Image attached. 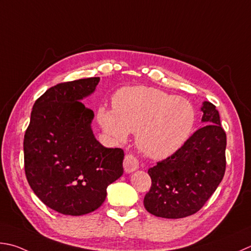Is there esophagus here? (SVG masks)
I'll use <instances>...</instances> for the list:
<instances>
[{
  "label": "esophagus",
  "mask_w": 251,
  "mask_h": 251,
  "mask_svg": "<svg viewBox=\"0 0 251 251\" xmlns=\"http://www.w3.org/2000/svg\"><path fill=\"white\" fill-rule=\"evenodd\" d=\"M124 168H125V172L127 174L134 172V170L139 168V162L135 156L131 154L126 155L125 160H124Z\"/></svg>",
  "instance_id": "34e87169"
}]
</instances>
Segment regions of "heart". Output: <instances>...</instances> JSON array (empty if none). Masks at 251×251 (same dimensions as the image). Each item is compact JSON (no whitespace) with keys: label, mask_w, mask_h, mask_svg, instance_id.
I'll return each mask as SVG.
<instances>
[{"label":"heart","mask_w":251,"mask_h":251,"mask_svg":"<svg viewBox=\"0 0 251 251\" xmlns=\"http://www.w3.org/2000/svg\"><path fill=\"white\" fill-rule=\"evenodd\" d=\"M98 119L106 133L125 140L136 132V144L150 157L165 158L181 148L196 124V110L182 97L157 88L134 86L118 91L112 111L100 109Z\"/></svg>","instance_id":"heart-1"}]
</instances>
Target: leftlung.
<instances>
[{
  "label": "left lung",
  "mask_w": 251,
  "mask_h": 251,
  "mask_svg": "<svg viewBox=\"0 0 251 251\" xmlns=\"http://www.w3.org/2000/svg\"><path fill=\"white\" fill-rule=\"evenodd\" d=\"M202 122L177 152L149 169L152 186L144 197L151 214L182 219L197 213L213 195L226 168V133L220 113L210 101L203 102Z\"/></svg>",
  "instance_id": "1"
}]
</instances>
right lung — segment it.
<instances>
[{"label":"right lung","instance_id":"right-lung-1","mask_svg":"<svg viewBox=\"0 0 251 251\" xmlns=\"http://www.w3.org/2000/svg\"><path fill=\"white\" fill-rule=\"evenodd\" d=\"M99 77L64 82L37 99L24 136V164L32 191L50 209L83 215L100 206L107 187L124 174L125 153L95 139L84 97Z\"/></svg>","mask_w":251,"mask_h":251}]
</instances>
